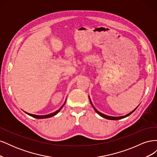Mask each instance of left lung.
Masks as SVG:
<instances>
[{
    "label": "left lung",
    "instance_id": "1",
    "mask_svg": "<svg viewBox=\"0 0 157 157\" xmlns=\"http://www.w3.org/2000/svg\"><path fill=\"white\" fill-rule=\"evenodd\" d=\"M88 98H89V99H90V104H91L92 105V107L94 108V111H96L99 115H100L101 117H102L103 118H106V119H108V120H120V119H122V118H126V117H128L129 115H130L132 113H134V111H135V110L137 108V106L135 109H134V110H133L132 111H131L130 113H129L128 114H127V115H124V116H121V117H111V116H109V115H105V114H103V113H101V112H99V111H98L97 109H96V107H95L94 106V105H93V103H92V101H91V99H90V96H88Z\"/></svg>",
    "mask_w": 157,
    "mask_h": 157
}]
</instances>
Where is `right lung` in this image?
<instances>
[{"mask_svg": "<svg viewBox=\"0 0 157 157\" xmlns=\"http://www.w3.org/2000/svg\"><path fill=\"white\" fill-rule=\"evenodd\" d=\"M66 99H65V101L64 103L62 105V106H61V107L58 109V111H56V112H54V113H50V114H48V115H33V114L28 113H27V112H25V113H27L28 115H29V116H31V117H34V118H39V119H40V118H50V117H54V116H55L56 115H57V114H58V113L60 111L61 109L63 107L64 105L65 104V102H66Z\"/></svg>", "mask_w": 157, "mask_h": 157, "instance_id": "obj_1", "label": "right lung"}]
</instances>
